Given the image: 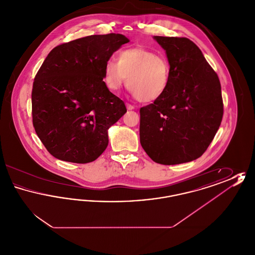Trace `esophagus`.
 <instances>
[{
    "instance_id": "obj_1",
    "label": "esophagus",
    "mask_w": 255,
    "mask_h": 255,
    "mask_svg": "<svg viewBox=\"0 0 255 255\" xmlns=\"http://www.w3.org/2000/svg\"><path fill=\"white\" fill-rule=\"evenodd\" d=\"M126 107H127V109L128 110L134 109V106H133V105H132V104H129V103H126Z\"/></svg>"
}]
</instances>
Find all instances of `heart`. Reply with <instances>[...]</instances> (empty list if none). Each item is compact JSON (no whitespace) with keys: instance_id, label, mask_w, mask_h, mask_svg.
<instances>
[{"instance_id":"1","label":"heart","mask_w":255,"mask_h":255,"mask_svg":"<svg viewBox=\"0 0 255 255\" xmlns=\"http://www.w3.org/2000/svg\"><path fill=\"white\" fill-rule=\"evenodd\" d=\"M171 68L167 58L143 48L123 49L118 61L106 62L103 81L112 92L126 84L141 102H153L162 97L170 82ZM129 79H128V76Z\"/></svg>"}]
</instances>
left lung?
<instances>
[{
	"label": "left lung",
	"instance_id": "1",
	"mask_svg": "<svg viewBox=\"0 0 255 255\" xmlns=\"http://www.w3.org/2000/svg\"><path fill=\"white\" fill-rule=\"evenodd\" d=\"M171 68L164 95L139 110V138L155 162L172 165L200 158L213 140L224 114L217 73L185 37H154Z\"/></svg>",
	"mask_w": 255,
	"mask_h": 255
}]
</instances>
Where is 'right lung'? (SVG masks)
<instances>
[{
  "mask_svg": "<svg viewBox=\"0 0 255 255\" xmlns=\"http://www.w3.org/2000/svg\"><path fill=\"white\" fill-rule=\"evenodd\" d=\"M129 39L122 34L91 35L52 49L37 72L32 123L49 154L88 163L108 146V129L127 112L104 84L106 62Z\"/></svg>",
  "mask_w": 255,
  "mask_h": 255,
  "instance_id": "1",
  "label": "right lung"
}]
</instances>
